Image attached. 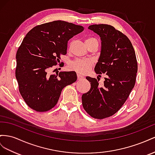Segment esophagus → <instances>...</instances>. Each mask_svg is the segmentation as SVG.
<instances>
[{
  "label": "esophagus",
  "mask_w": 155,
  "mask_h": 155,
  "mask_svg": "<svg viewBox=\"0 0 155 155\" xmlns=\"http://www.w3.org/2000/svg\"><path fill=\"white\" fill-rule=\"evenodd\" d=\"M84 78V77L82 76V75L80 74H77V78L78 80H81V79H82Z\"/></svg>",
  "instance_id": "34e87169"
}]
</instances>
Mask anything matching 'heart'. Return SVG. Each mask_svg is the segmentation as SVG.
<instances>
[{
    "label": "heart",
    "instance_id": "1",
    "mask_svg": "<svg viewBox=\"0 0 155 155\" xmlns=\"http://www.w3.org/2000/svg\"><path fill=\"white\" fill-rule=\"evenodd\" d=\"M93 41H98V40L94 38H90L86 41V43ZM92 65L93 61L90 60L77 59L72 61L71 64V68L80 73H86L90 70Z\"/></svg>",
    "mask_w": 155,
    "mask_h": 155
}]
</instances>
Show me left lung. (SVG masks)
Masks as SVG:
<instances>
[{
	"label": "left lung",
	"instance_id": "obj_1",
	"mask_svg": "<svg viewBox=\"0 0 155 155\" xmlns=\"http://www.w3.org/2000/svg\"><path fill=\"white\" fill-rule=\"evenodd\" d=\"M90 30L101 37V51L95 71L103 84L95 78L86 77L90 82L89 91L82 96L83 108L92 117L102 119L112 116L121 108L135 85L138 63L129 39L114 26L93 25Z\"/></svg>",
	"mask_w": 155,
	"mask_h": 155
}]
</instances>
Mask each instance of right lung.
Here are the masks:
<instances>
[{
  "label": "right lung",
  "mask_w": 155,
  "mask_h": 155,
  "mask_svg": "<svg viewBox=\"0 0 155 155\" xmlns=\"http://www.w3.org/2000/svg\"><path fill=\"white\" fill-rule=\"evenodd\" d=\"M84 27L64 21H54L35 26L26 35L16 54L15 77L25 103L37 112L52 109L61 90L76 82L74 71L48 73L67 54L68 42ZM62 67L64 65H60Z\"/></svg>",
  "instance_id": "add662e5"
}]
</instances>
